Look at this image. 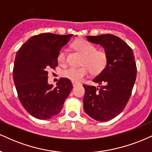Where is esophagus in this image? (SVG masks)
Listing matches in <instances>:
<instances>
[{"mask_svg":"<svg viewBox=\"0 0 152 152\" xmlns=\"http://www.w3.org/2000/svg\"><path fill=\"white\" fill-rule=\"evenodd\" d=\"M72 85H73V87H76L77 85H78V84L76 83H74V82H72Z\"/></svg>","mask_w":152,"mask_h":152,"instance_id":"34e87169","label":"esophagus"}]
</instances>
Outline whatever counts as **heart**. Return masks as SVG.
<instances>
[{"instance_id": "obj_1", "label": "heart", "mask_w": 152, "mask_h": 152, "mask_svg": "<svg viewBox=\"0 0 152 152\" xmlns=\"http://www.w3.org/2000/svg\"><path fill=\"white\" fill-rule=\"evenodd\" d=\"M73 48L83 55L81 67H70L62 72L64 77L74 83H80L87 75L89 71L93 74H99L107 65V55L103 50H97L96 47L86 40H78L72 45ZM58 63L63 65L66 62V52L64 48L59 51L57 57Z\"/></svg>"}]
</instances>
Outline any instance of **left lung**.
<instances>
[{
  "label": "left lung",
  "instance_id": "8db88e82",
  "mask_svg": "<svg viewBox=\"0 0 152 152\" xmlns=\"http://www.w3.org/2000/svg\"><path fill=\"white\" fill-rule=\"evenodd\" d=\"M86 38L104 48L108 61L104 70L92 80L99 87L83 85L84 110L94 120L107 122L123 111L131 96L137 77L134 56L132 48L114 35H87Z\"/></svg>",
  "mask_w": 152,
  "mask_h": 152
}]
</instances>
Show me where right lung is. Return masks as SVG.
I'll return each mask as SVG.
<instances>
[{
	"label": "right lung",
	"instance_id": "1",
	"mask_svg": "<svg viewBox=\"0 0 152 152\" xmlns=\"http://www.w3.org/2000/svg\"><path fill=\"white\" fill-rule=\"evenodd\" d=\"M72 36L53 33L34 35L16 53L14 84L23 107L35 118L49 119L58 115L72 90V83L67 78H60L55 87L50 85L48 71L58 66L59 51Z\"/></svg>",
	"mask_w": 152,
	"mask_h": 152
}]
</instances>
